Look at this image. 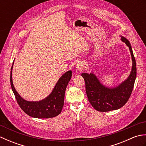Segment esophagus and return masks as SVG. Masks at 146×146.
Instances as JSON below:
<instances>
[{"mask_svg": "<svg viewBox=\"0 0 146 146\" xmlns=\"http://www.w3.org/2000/svg\"><path fill=\"white\" fill-rule=\"evenodd\" d=\"M76 68H78V69L80 70H83L85 68V64L83 63H78V64H77V66H76Z\"/></svg>", "mask_w": 146, "mask_h": 146, "instance_id": "obj_1", "label": "esophagus"}]
</instances>
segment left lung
I'll list each match as a JSON object with an SVG mask.
<instances>
[{
  "label": "left lung",
  "mask_w": 146,
  "mask_h": 146,
  "mask_svg": "<svg viewBox=\"0 0 146 146\" xmlns=\"http://www.w3.org/2000/svg\"><path fill=\"white\" fill-rule=\"evenodd\" d=\"M121 39L129 47L132 60V71L127 80L116 87L110 88L102 85L94 74H82L85 82L86 94L90 103L99 111L114 110L123 107L131 97L134 88L137 75L135 60L129 41L123 36Z\"/></svg>",
  "instance_id": "obj_1"
}]
</instances>
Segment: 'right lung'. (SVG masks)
<instances>
[{"label": "right lung", "instance_id": "right-lung-1", "mask_svg": "<svg viewBox=\"0 0 146 146\" xmlns=\"http://www.w3.org/2000/svg\"><path fill=\"white\" fill-rule=\"evenodd\" d=\"M13 64L14 62L11 71V85L21 109L28 115L39 119H48L58 115L63 107L65 91L71 78L72 71H68L60 77L48 97L39 102H29L22 98L14 88L12 77Z\"/></svg>", "mask_w": 146, "mask_h": 146}]
</instances>
